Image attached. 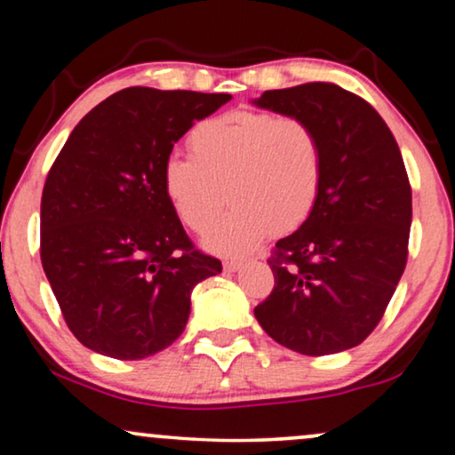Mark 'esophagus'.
<instances>
[{
    "label": "esophagus",
    "mask_w": 455,
    "mask_h": 455,
    "mask_svg": "<svg viewBox=\"0 0 455 455\" xmlns=\"http://www.w3.org/2000/svg\"><path fill=\"white\" fill-rule=\"evenodd\" d=\"M246 263L244 260H238V259H229V260H226V263H223V269H226L228 273H235V271H240L242 267H244Z\"/></svg>",
    "instance_id": "1"
}]
</instances>
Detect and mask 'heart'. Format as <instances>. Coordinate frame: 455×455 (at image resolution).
<instances>
[{"label":"heart","instance_id":"b5f03b06","mask_svg":"<svg viewBox=\"0 0 455 455\" xmlns=\"http://www.w3.org/2000/svg\"><path fill=\"white\" fill-rule=\"evenodd\" d=\"M190 151L165 159L164 192L186 226L204 232L228 190L234 204L204 235L209 251H252L275 226L300 228L319 201L323 147L302 117L229 111L192 128Z\"/></svg>","mask_w":455,"mask_h":455}]
</instances>
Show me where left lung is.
<instances>
[{
	"label": "left lung",
	"mask_w": 455,
	"mask_h": 455,
	"mask_svg": "<svg viewBox=\"0 0 455 455\" xmlns=\"http://www.w3.org/2000/svg\"><path fill=\"white\" fill-rule=\"evenodd\" d=\"M252 105L307 120L325 161L319 201L275 244V285L254 316L304 356L350 350L381 321L406 267L412 190L400 147L372 105L331 83L265 91Z\"/></svg>",
	"instance_id": "1"
}]
</instances>
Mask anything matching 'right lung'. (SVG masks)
Listing matches in <instances>:
<instances>
[{
  "label": "right lung",
  "mask_w": 455,
  "mask_h": 455,
  "mask_svg": "<svg viewBox=\"0 0 455 455\" xmlns=\"http://www.w3.org/2000/svg\"><path fill=\"white\" fill-rule=\"evenodd\" d=\"M232 95L130 86L91 109L49 170L41 263L66 325L103 356L172 346L190 294L221 263L198 252L164 192V165L192 124Z\"/></svg>",
  "instance_id": "obj_1"
}]
</instances>
